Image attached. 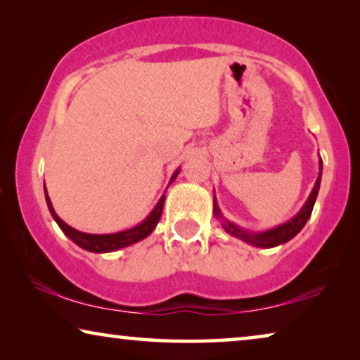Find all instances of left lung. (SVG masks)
Here are the masks:
<instances>
[{
	"label": "left lung",
	"instance_id": "obj_1",
	"mask_svg": "<svg viewBox=\"0 0 360 360\" xmlns=\"http://www.w3.org/2000/svg\"><path fill=\"white\" fill-rule=\"evenodd\" d=\"M320 181H321V160H320L319 178H317V181H315L314 189H312V192H310L307 202H305L304 207L300 208V212L292 219H289L288 223H283L276 228L266 229V231L250 233V231H245V229H243V228L236 226L234 223L228 221V219L223 217L221 210H219L217 198H213V213H214V217H217L219 221H221V226H223L224 231H226L228 234L234 236V238L243 239L244 243H248L250 245H255V248H265V249L276 248V245H281L284 243H288V240H291L294 236H296L300 231V229L305 226V223H307L310 214H312L315 200H317L319 189H320Z\"/></svg>",
	"mask_w": 360,
	"mask_h": 360
}]
</instances>
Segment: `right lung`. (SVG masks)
<instances>
[{"mask_svg":"<svg viewBox=\"0 0 360 360\" xmlns=\"http://www.w3.org/2000/svg\"><path fill=\"white\" fill-rule=\"evenodd\" d=\"M179 174V169L174 171V174L171 176L169 184L176 179V176ZM45 198H46V205L48 210H50L51 217L55 221L58 223V226L61 228V231L68 236L72 243H76L79 248H82L89 252H96V254H105V252H115L117 249L127 248V245L136 244L139 240L146 239L147 236L153 231L155 226H157L160 218H162V212H163V205H165V194L160 198L157 205L152 212H150L148 217L143 219L141 224L134 226L131 229H124V231L120 233H112V234H89V233H82L77 231L63 221V219L58 217L55 208L51 205L50 197H48L46 187H45Z\"/></svg>","mask_w":360,"mask_h":360,"instance_id":"add662e5","label":"right lung"}]
</instances>
